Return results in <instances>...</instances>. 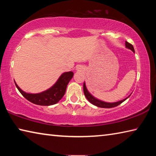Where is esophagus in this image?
<instances>
[{"label":"esophagus","instance_id":"obj_1","mask_svg":"<svg viewBox=\"0 0 156 156\" xmlns=\"http://www.w3.org/2000/svg\"><path fill=\"white\" fill-rule=\"evenodd\" d=\"M77 69H78L77 70H78V71H82V69H82V67H81V66H78Z\"/></svg>","mask_w":156,"mask_h":156}]
</instances>
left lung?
<instances>
[{"label":"left lung","mask_w":156,"mask_h":156,"mask_svg":"<svg viewBox=\"0 0 156 156\" xmlns=\"http://www.w3.org/2000/svg\"><path fill=\"white\" fill-rule=\"evenodd\" d=\"M125 46H126V48H127L129 49H131L133 53H135V50H134V48L133 45H132L131 44L129 43L128 42L125 41ZM83 91H84V96L87 98V99L89 102H91V104H93L95 106H97L98 107H101V108H112V107H117L118 105H120L121 103H122V102L126 100V99L128 98L131 96V95H129L128 97H126V98L123 99L122 100H120V101H118V102H105V101H102L101 100H99L96 98V97H94L93 95H92L90 92L88 91L87 88L86 87V83L85 82H84V84H83Z\"/></svg>","instance_id":"left-lung-1"}]
</instances>
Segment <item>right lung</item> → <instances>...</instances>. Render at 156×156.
<instances>
[{"label": "right lung", "mask_w": 156, "mask_h": 156, "mask_svg": "<svg viewBox=\"0 0 156 156\" xmlns=\"http://www.w3.org/2000/svg\"><path fill=\"white\" fill-rule=\"evenodd\" d=\"M73 76V72L62 73L51 87L40 93L31 94L23 91L14 81L18 91L26 99L32 103L41 106H50L58 102L64 96L67 86Z\"/></svg>", "instance_id": "add662e5"}]
</instances>
